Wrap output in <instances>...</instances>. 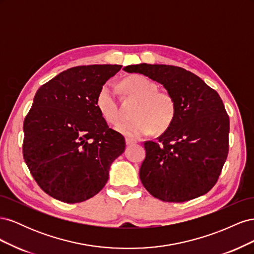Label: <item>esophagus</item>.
I'll return each instance as SVG.
<instances>
[{"mask_svg": "<svg viewBox=\"0 0 254 254\" xmlns=\"http://www.w3.org/2000/svg\"><path fill=\"white\" fill-rule=\"evenodd\" d=\"M136 141L135 140H132V139H126V145L129 146V145H132V144H135Z\"/></svg>", "mask_w": 254, "mask_h": 254, "instance_id": "obj_1", "label": "esophagus"}]
</instances>
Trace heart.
I'll return each mask as SVG.
<instances>
[{
  "instance_id": "1",
  "label": "heart",
  "mask_w": 254,
  "mask_h": 254,
  "mask_svg": "<svg viewBox=\"0 0 254 254\" xmlns=\"http://www.w3.org/2000/svg\"><path fill=\"white\" fill-rule=\"evenodd\" d=\"M127 93L136 98L139 104L133 111L132 121L121 122L115 130L132 139L148 135L157 129L163 132L171 127L176 117V102L164 91H158V84L141 74L131 75L123 81ZM96 106L102 117L111 124L120 119V109L110 84H104L96 97Z\"/></svg>"
}]
</instances>
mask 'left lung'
<instances>
[{
	"instance_id": "obj_1",
	"label": "left lung",
	"mask_w": 254,
	"mask_h": 254,
	"mask_svg": "<svg viewBox=\"0 0 254 254\" xmlns=\"http://www.w3.org/2000/svg\"><path fill=\"white\" fill-rule=\"evenodd\" d=\"M162 84L176 102V117L157 142H145L140 168L144 188L160 200L183 202L217 182L229 151L230 122L215 90L186 68L166 64L124 67Z\"/></svg>"
}]
</instances>
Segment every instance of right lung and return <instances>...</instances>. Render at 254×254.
Returning a JSON list of instances; mask_svg holds the SVG:
<instances>
[{"label": "right lung", "mask_w": 254, "mask_h": 254, "mask_svg": "<svg viewBox=\"0 0 254 254\" xmlns=\"http://www.w3.org/2000/svg\"><path fill=\"white\" fill-rule=\"evenodd\" d=\"M121 67H71L36 92L23 124V157L38 186L57 200L76 203L96 195L125 151L124 136L96 106L99 90Z\"/></svg>", "instance_id": "right-lung-1"}]
</instances>
